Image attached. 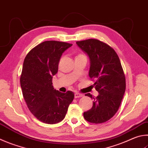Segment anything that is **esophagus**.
Masks as SVG:
<instances>
[{"label": "esophagus", "instance_id": "34e87169", "mask_svg": "<svg viewBox=\"0 0 148 148\" xmlns=\"http://www.w3.org/2000/svg\"><path fill=\"white\" fill-rule=\"evenodd\" d=\"M83 95L82 94H80V93H75L74 94V97L76 98H81V97H83Z\"/></svg>", "mask_w": 148, "mask_h": 148}]
</instances>
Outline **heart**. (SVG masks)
I'll list each match as a JSON object with an SVG mask.
<instances>
[{
  "label": "heart",
  "mask_w": 148,
  "mask_h": 148,
  "mask_svg": "<svg viewBox=\"0 0 148 148\" xmlns=\"http://www.w3.org/2000/svg\"><path fill=\"white\" fill-rule=\"evenodd\" d=\"M84 56V55H83V54H79L78 56Z\"/></svg>",
  "instance_id": "b5f03b06"
}]
</instances>
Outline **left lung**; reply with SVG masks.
<instances>
[{"instance_id":"1","label":"left lung","mask_w":148,"mask_h":148,"mask_svg":"<svg viewBox=\"0 0 148 148\" xmlns=\"http://www.w3.org/2000/svg\"><path fill=\"white\" fill-rule=\"evenodd\" d=\"M90 60L88 76L95 79L94 83L99 95L92 97L93 106L84 112L85 119L90 123L107 122L116 114L125 90V77L120 59L115 51L109 45L97 39H90L76 42Z\"/></svg>"}]
</instances>
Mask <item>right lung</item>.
<instances>
[{
    "label": "right lung",
    "mask_w": 148,
    "mask_h": 148,
    "mask_svg": "<svg viewBox=\"0 0 148 148\" xmlns=\"http://www.w3.org/2000/svg\"><path fill=\"white\" fill-rule=\"evenodd\" d=\"M72 45L42 42L29 51L24 61L20 79L23 95L29 111L41 122L49 124L61 122L73 101V92H60L52 85L61 56Z\"/></svg>",
    "instance_id": "1"
}]
</instances>
